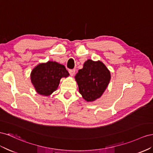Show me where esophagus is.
I'll use <instances>...</instances> for the list:
<instances>
[{"mask_svg": "<svg viewBox=\"0 0 153 153\" xmlns=\"http://www.w3.org/2000/svg\"><path fill=\"white\" fill-rule=\"evenodd\" d=\"M76 72V70L75 69H71V70H69V74L71 76H73L74 75V74H75Z\"/></svg>", "mask_w": 153, "mask_h": 153, "instance_id": "1", "label": "esophagus"}]
</instances>
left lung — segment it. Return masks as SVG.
<instances>
[{
	"mask_svg": "<svg viewBox=\"0 0 153 153\" xmlns=\"http://www.w3.org/2000/svg\"><path fill=\"white\" fill-rule=\"evenodd\" d=\"M79 91L87 102H91L101 97L111 79L109 70L102 62L88 59L83 68L75 76Z\"/></svg>",
	"mask_w": 153,
	"mask_h": 153,
	"instance_id": "left-lung-1",
	"label": "left lung"
}]
</instances>
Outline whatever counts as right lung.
<instances>
[{"label": "right lung", "instance_id": "add662e5", "mask_svg": "<svg viewBox=\"0 0 153 153\" xmlns=\"http://www.w3.org/2000/svg\"><path fill=\"white\" fill-rule=\"evenodd\" d=\"M68 76L64 65L49 61L34 67L30 73V79L38 94L49 96L58 88L60 79Z\"/></svg>", "mask_w": 153, "mask_h": 153}]
</instances>
